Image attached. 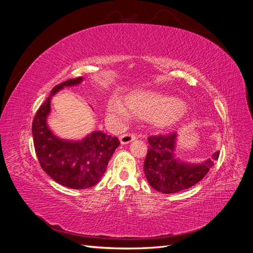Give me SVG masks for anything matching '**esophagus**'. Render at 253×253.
<instances>
[{
	"instance_id": "obj_1",
	"label": "esophagus",
	"mask_w": 253,
	"mask_h": 253,
	"mask_svg": "<svg viewBox=\"0 0 253 253\" xmlns=\"http://www.w3.org/2000/svg\"><path fill=\"white\" fill-rule=\"evenodd\" d=\"M119 139H120V142L122 144H126L128 142L135 140L136 139V135L135 134H122L119 137Z\"/></svg>"
}]
</instances>
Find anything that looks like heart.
I'll list each match as a JSON object with an SVG mask.
<instances>
[{
	"mask_svg": "<svg viewBox=\"0 0 253 253\" xmlns=\"http://www.w3.org/2000/svg\"><path fill=\"white\" fill-rule=\"evenodd\" d=\"M126 104L132 113L142 119L154 120L158 126L176 124L185 111V104L177 98L149 91H141L128 96ZM128 109L119 98L113 97L110 99L108 113L114 124L121 125L128 120L131 112Z\"/></svg>",
	"mask_w": 253,
	"mask_h": 253,
	"instance_id": "1",
	"label": "heart"
}]
</instances>
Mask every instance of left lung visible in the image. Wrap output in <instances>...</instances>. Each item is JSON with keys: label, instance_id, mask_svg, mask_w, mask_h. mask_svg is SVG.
I'll use <instances>...</instances> for the list:
<instances>
[{"label": "left lung", "instance_id": "obj_1", "mask_svg": "<svg viewBox=\"0 0 253 253\" xmlns=\"http://www.w3.org/2000/svg\"><path fill=\"white\" fill-rule=\"evenodd\" d=\"M176 133L153 135L148 138L149 149L143 171L150 186L162 193H176L201 181L218 159L219 152L201 165L182 163L175 157Z\"/></svg>", "mask_w": 253, "mask_h": 253}]
</instances>
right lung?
<instances>
[{
    "instance_id": "obj_1",
    "label": "right lung",
    "mask_w": 253,
    "mask_h": 253,
    "mask_svg": "<svg viewBox=\"0 0 253 253\" xmlns=\"http://www.w3.org/2000/svg\"><path fill=\"white\" fill-rule=\"evenodd\" d=\"M82 77L68 79L52 88L37 111L33 121L35 151L42 169L60 185L72 189L95 186L104 174L114 151L120 144L117 137L94 132L80 141L61 140L46 125L50 99L64 86L76 85Z\"/></svg>"
}]
</instances>
